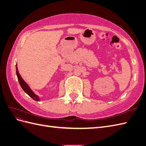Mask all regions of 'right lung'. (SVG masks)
I'll use <instances>...</instances> for the list:
<instances>
[{"mask_svg":"<svg viewBox=\"0 0 146 146\" xmlns=\"http://www.w3.org/2000/svg\"><path fill=\"white\" fill-rule=\"evenodd\" d=\"M16 75H17V79H18L20 85H21V88H23V90L30 97H31V98H32L33 100H36V101H39V97L36 94H35L34 93L33 91L30 89V88L29 86V85L25 82V81L23 80V78H22L21 76H20V74H19V71H18V69H17V64H16Z\"/></svg>","mask_w":146,"mask_h":146,"instance_id":"obj_1","label":"right lung"}]
</instances>
